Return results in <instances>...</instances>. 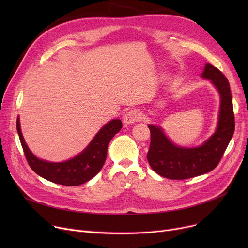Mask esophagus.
I'll use <instances>...</instances> for the list:
<instances>
[{
  "label": "esophagus",
  "mask_w": 248,
  "mask_h": 248,
  "mask_svg": "<svg viewBox=\"0 0 248 248\" xmlns=\"http://www.w3.org/2000/svg\"><path fill=\"white\" fill-rule=\"evenodd\" d=\"M140 120H141V113L138 109H132V110L126 111L123 117V122L125 124H133L136 122Z\"/></svg>",
  "instance_id": "obj_1"
}]
</instances>
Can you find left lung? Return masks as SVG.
<instances>
[{"mask_svg":"<svg viewBox=\"0 0 248 248\" xmlns=\"http://www.w3.org/2000/svg\"><path fill=\"white\" fill-rule=\"evenodd\" d=\"M201 77L209 79L220 95L217 127L210 138L199 147H180L170 140L161 126L149 124L151 145L147 159L153 170L167 179L184 180L212 171L219 164L233 136L235 123L227 78L209 63L205 65Z\"/></svg>","mask_w":248,"mask_h":248,"instance_id":"8db88e82","label":"left lung"}]
</instances>
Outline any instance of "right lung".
<instances>
[{
	"mask_svg": "<svg viewBox=\"0 0 248 248\" xmlns=\"http://www.w3.org/2000/svg\"><path fill=\"white\" fill-rule=\"evenodd\" d=\"M123 124L116 119L104 124L89 145L74 158L54 163L37 158L30 151L23 138L19 116L17 119V131L24 150L26 159L32 170L42 178L53 183L65 186H78L93 179L106 162L109 141L115 134L121 131Z\"/></svg>",
	"mask_w": 248,
	"mask_h": 248,
	"instance_id": "obj_1",
	"label": "right lung"
}]
</instances>
